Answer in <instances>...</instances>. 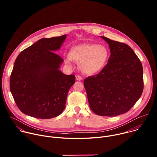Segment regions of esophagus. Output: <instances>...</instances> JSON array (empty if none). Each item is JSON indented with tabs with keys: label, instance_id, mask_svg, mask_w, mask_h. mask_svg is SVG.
<instances>
[{
	"label": "esophagus",
	"instance_id": "esophagus-1",
	"mask_svg": "<svg viewBox=\"0 0 157 157\" xmlns=\"http://www.w3.org/2000/svg\"><path fill=\"white\" fill-rule=\"evenodd\" d=\"M76 79L78 81H81L82 80V78L80 75H76Z\"/></svg>",
	"mask_w": 157,
	"mask_h": 157
}]
</instances>
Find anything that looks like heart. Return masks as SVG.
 I'll list each match as a JSON object with an SVG mask.
<instances>
[{
  "label": "heart",
  "mask_w": 157,
  "mask_h": 157,
  "mask_svg": "<svg viewBox=\"0 0 157 157\" xmlns=\"http://www.w3.org/2000/svg\"><path fill=\"white\" fill-rule=\"evenodd\" d=\"M109 52L102 44H81L72 48L70 55L65 56V61L79 62V68L87 75H94L102 71L108 61Z\"/></svg>",
  "instance_id": "obj_1"
}]
</instances>
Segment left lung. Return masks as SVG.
<instances>
[{
    "label": "left lung",
    "instance_id": "1",
    "mask_svg": "<svg viewBox=\"0 0 157 157\" xmlns=\"http://www.w3.org/2000/svg\"><path fill=\"white\" fill-rule=\"evenodd\" d=\"M110 56L104 68L84 81L89 107L98 116L113 117L128 112L144 90L140 60L127 44L101 36Z\"/></svg>",
    "mask_w": 157,
    "mask_h": 157
}]
</instances>
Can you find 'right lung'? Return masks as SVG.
I'll use <instances>...</instances> for the list:
<instances>
[{"label":"right lung","instance_id":"add662e5","mask_svg":"<svg viewBox=\"0 0 157 157\" xmlns=\"http://www.w3.org/2000/svg\"><path fill=\"white\" fill-rule=\"evenodd\" d=\"M66 36L40 39L16 58L10 89L24 114L38 119H51L60 115L65 108L75 76L59 70L63 59L53 52L59 49Z\"/></svg>","mask_w":157,"mask_h":157}]
</instances>
